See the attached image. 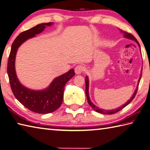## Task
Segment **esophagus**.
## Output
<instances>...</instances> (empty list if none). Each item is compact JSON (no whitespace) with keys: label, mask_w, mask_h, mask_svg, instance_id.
<instances>
[{"label":"esophagus","mask_w":150,"mask_h":150,"mask_svg":"<svg viewBox=\"0 0 150 150\" xmlns=\"http://www.w3.org/2000/svg\"><path fill=\"white\" fill-rule=\"evenodd\" d=\"M74 71L76 74H80L81 72L85 71V67L83 65H77L74 69Z\"/></svg>","instance_id":"obj_1"}]
</instances>
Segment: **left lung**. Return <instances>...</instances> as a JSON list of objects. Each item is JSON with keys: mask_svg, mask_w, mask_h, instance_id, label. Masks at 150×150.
Here are the masks:
<instances>
[{"mask_svg": "<svg viewBox=\"0 0 150 150\" xmlns=\"http://www.w3.org/2000/svg\"><path fill=\"white\" fill-rule=\"evenodd\" d=\"M120 31L121 33H122V34H123V36H124L125 38H128V39H129V40H132L133 41H135L136 43H137L139 49H140V52H141V46L140 45H139L138 41L137 40V39H136L134 36H133L132 35L129 34V33H126L125 31H122V30L120 29ZM142 69H141V74H140V78H139V80H138V82H137V87H136L135 91L134 92V94H133V95L132 96L131 98L129 99V100L126 102V103H125L124 105H122V106H119V107H117V108L115 109H112V110H105V109H102V108H99L98 106H96L94 103H93L91 99H90V96H89V79H88V76H86L85 77V83H86V90H85V92H86V98H87V101H88V103L89 105L91 106V107L96 112H97L98 113H100V114H106V115H111V114H115V113H117L119 111H120L121 110H122L123 108H125V106H127L129 103H130L132 100L133 99H134L135 98V96L136 95V93H137V89H138V86H139V82H140V80H141V76H142Z\"/></svg>", "mask_w": 150, "mask_h": 150, "instance_id": "left-lung-1", "label": "left lung"}]
</instances>
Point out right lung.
Returning a JSON list of instances; mask_svg holds the SVG:
<instances>
[{"instance_id":"right-lung-1","label":"right lung","mask_w":150,"mask_h":150,"mask_svg":"<svg viewBox=\"0 0 150 150\" xmlns=\"http://www.w3.org/2000/svg\"><path fill=\"white\" fill-rule=\"evenodd\" d=\"M54 23H43L27 31L21 33L11 45L8 63V74L13 94L16 99L29 110L46 114L57 110L63 101L65 84L75 75L74 69L55 78L47 88L42 90H33L23 85L17 78L15 71V59L18 49L28 40L36 37L44 31L45 28Z\"/></svg>"}]
</instances>
